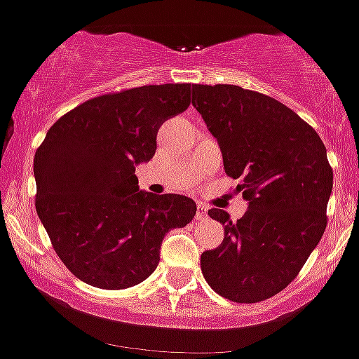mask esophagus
I'll return each instance as SVG.
<instances>
[{"mask_svg":"<svg viewBox=\"0 0 359 359\" xmlns=\"http://www.w3.org/2000/svg\"><path fill=\"white\" fill-rule=\"evenodd\" d=\"M208 216V208L204 204L197 205V215H195V219H204Z\"/></svg>","mask_w":359,"mask_h":359,"instance_id":"1","label":"esophagus"}]
</instances>
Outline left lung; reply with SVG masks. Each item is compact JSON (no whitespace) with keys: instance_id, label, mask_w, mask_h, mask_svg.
Wrapping results in <instances>:
<instances>
[{"instance_id":"1","label":"left lung","mask_w":359,"mask_h":359,"mask_svg":"<svg viewBox=\"0 0 359 359\" xmlns=\"http://www.w3.org/2000/svg\"><path fill=\"white\" fill-rule=\"evenodd\" d=\"M201 113L248 211L237 223L223 209L208 215L225 225L223 243L204 251L201 269L218 295L239 304L285 290L326 229L333 171L321 137L283 102L237 85H191Z\"/></svg>"}]
</instances>
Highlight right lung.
Here are the masks:
<instances>
[{"label": "right lung", "mask_w": 359, "mask_h": 359, "mask_svg": "<svg viewBox=\"0 0 359 359\" xmlns=\"http://www.w3.org/2000/svg\"><path fill=\"white\" fill-rule=\"evenodd\" d=\"M188 106L190 83L144 85L88 99L48 129L34 155L36 212L80 281L140 285L157 269L165 233L194 219L190 197L140 190L136 176L162 123Z\"/></svg>", "instance_id": "1"}]
</instances>
